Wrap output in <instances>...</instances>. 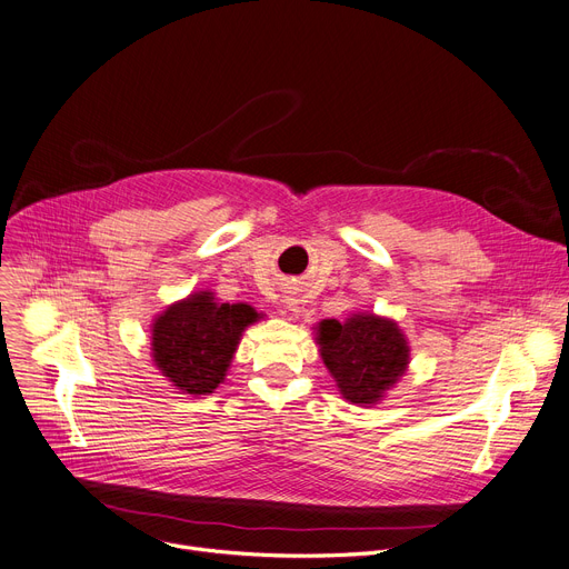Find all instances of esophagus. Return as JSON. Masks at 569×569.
<instances>
[{"instance_id": "esophagus-1", "label": "esophagus", "mask_w": 569, "mask_h": 569, "mask_svg": "<svg viewBox=\"0 0 569 569\" xmlns=\"http://www.w3.org/2000/svg\"><path fill=\"white\" fill-rule=\"evenodd\" d=\"M282 301H284V306H287L289 312H293V315L301 312V303H299V299H293V296H284Z\"/></svg>"}]
</instances>
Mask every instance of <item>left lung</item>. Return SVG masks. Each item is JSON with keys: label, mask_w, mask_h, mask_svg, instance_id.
Returning a JSON list of instances; mask_svg holds the SVG:
<instances>
[{"label": "left lung", "mask_w": 569, "mask_h": 569, "mask_svg": "<svg viewBox=\"0 0 569 569\" xmlns=\"http://www.w3.org/2000/svg\"><path fill=\"white\" fill-rule=\"evenodd\" d=\"M315 342L342 398L361 408L382 402L410 366V342L398 321L375 312L321 319Z\"/></svg>", "instance_id": "8db88e82"}]
</instances>
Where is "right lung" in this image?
Here are the masks:
<instances>
[{"mask_svg":"<svg viewBox=\"0 0 569 569\" xmlns=\"http://www.w3.org/2000/svg\"><path fill=\"white\" fill-rule=\"evenodd\" d=\"M263 315L248 303H222L210 289L167 306L150 323V357L178 393L210 396L233 361L242 333Z\"/></svg>","mask_w":569,"mask_h":569,"instance_id":"1","label":"right lung"}]
</instances>
